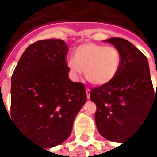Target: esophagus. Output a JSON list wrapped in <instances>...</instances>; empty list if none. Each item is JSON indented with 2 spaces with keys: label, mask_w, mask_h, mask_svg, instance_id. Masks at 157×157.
<instances>
[{
  "label": "esophagus",
  "mask_w": 157,
  "mask_h": 157,
  "mask_svg": "<svg viewBox=\"0 0 157 157\" xmlns=\"http://www.w3.org/2000/svg\"><path fill=\"white\" fill-rule=\"evenodd\" d=\"M86 97H87V98H90V89L89 88H86Z\"/></svg>",
  "instance_id": "1"
}]
</instances>
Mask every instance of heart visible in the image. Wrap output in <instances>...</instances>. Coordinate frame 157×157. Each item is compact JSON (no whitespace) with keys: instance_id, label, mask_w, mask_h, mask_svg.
<instances>
[{"instance_id":"b5f03b06","label":"heart","mask_w":157,"mask_h":157,"mask_svg":"<svg viewBox=\"0 0 157 157\" xmlns=\"http://www.w3.org/2000/svg\"><path fill=\"white\" fill-rule=\"evenodd\" d=\"M120 63L121 56L115 47L94 43L78 46L74 57L67 60V65L75 77L79 76L84 69L87 81L96 86L110 83L116 76Z\"/></svg>"}]
</instances>
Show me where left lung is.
<instances>
[{
  "instance_id": "8db88e82",
  "label": "left lung",
  "mask_w": 157,
  "mask_h": 157,
  "mask_svg": "<svg viewBox=\"0 0 157 157\" xmlns=\"http://www.w3.org/2000/svg\"><path fill=\"white\" fill-rule=\"evenodd\" d=\"M121 56L119 71L113 79L91 89L90 98L97 106L96 126L102 137L122 141L129 137L140 123L157 105L148 59L130 42L110 38Z\"/></svg>"
}]
</instances>
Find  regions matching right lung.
<instances>
[{"instance_id": "add662e5", "label": "right lung", "mask_w": 157, "mask_h": 157, "mask_svg": "<svg viewBox=\"0 0 157 157\" xmlns=\"http://www.w3.org/2000/svg\"><path fill=\"white\" fill-rule=\"evenodd\" d=\"M68 51L59 39L32 44L22 54L11 79V118L44 148L69 138L74 118L86 101L84 84L69 78Z\"/></svg>"}]
</instances>
